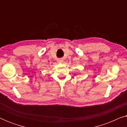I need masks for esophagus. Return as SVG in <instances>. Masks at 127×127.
Listing matches in <instances>:
<instances>
[{
  "mask_svg": "<svg viewBox=\"0 0 127 127\" xmlns=\"http://www.w3.org/2000/svg\"><path fill=\"white\" fill-rule=\"evenodd\" d=\"M58 62H60V63H62V62H63V61H62V60H59Z\"/></svg>",
  "mask_w": 127,
  "mask_h": 127,
  "instance_id": "1",
  "label": "esophagus"
}]
</instances>
